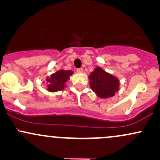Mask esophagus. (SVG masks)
<instances>
[{
  "instance_id": "obj_1",
  "label": "esophagus",
  "mask_w": 160,
  "mask_h": 160,
  "mask_svg": "<svg viewBox=\"0 0 160 160\" xmlns=\"http://www.w3.org/2000/svg\"><path fill=\"white\" fill-rule=\"evenodd\" d=\"M77 72L82 73V72H83V69L81 68H78V69H77Z\"/></svg>"
}]
</instances>
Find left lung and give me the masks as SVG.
I'll return each mask as SVG.
<instances>
[{"label": "left lung", "instance_id": "8db88e82", "mask_svg": "<svg viewBox=\"0 0 160 160\" xmlns=\"http://www.w3.org/2000/svg\"><path fill=\"white\" fill-rule=\"evenodd\" d=\"M89 80L91 89L99 98L113 97L120 89L119 79L100 67L95 68L89 76Z\"/></svg>", "mask_w": 160, "mask_h": 160}]
</instances>
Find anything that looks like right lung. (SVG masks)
Returning a JSON list of instances; mask_svg holds the SVG:
<instances>
[{"mask_svg": "<svg viewBox=\"0 0 160 160\" xmlns=\"http://www.w3.org/2000/svg\"><path fill=\"white\" fill-rule=\"evenodd\" d=\"M73 74L74 71L62 69L47 77L46 79L47 82V91L55 92L65 89V87L67 86L66 82L69 80L70 77Z\"/></svg>", "mask_w": 160, "mask_h": 160, "instance_id": "obj_1", "label": "right lung"}]
</instances>
